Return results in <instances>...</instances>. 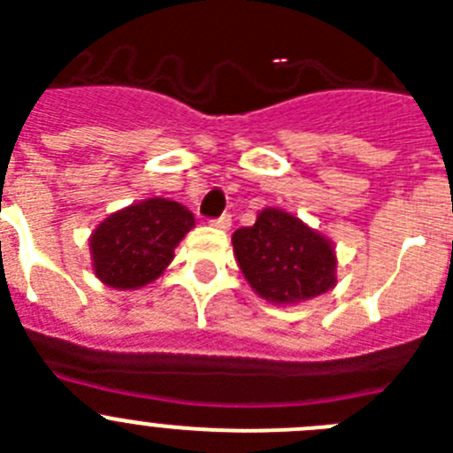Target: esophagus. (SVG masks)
<instances>
[{"mask_svg": "<svg viewBox=\"0 0 453 453\" xmlns=\"http://www.w3.org/2000/svg\"><path fill=\"white\" fill-rule=\"evenodd\" d=\"M215 226V229H222V231H229L231 229V215H222V218L213 219L211 222Z\"/></svg>", "mask_w": 453, "mask_h": 453, "instance_id": "esophagus-1", "label": "esophagus"}]
</instances>
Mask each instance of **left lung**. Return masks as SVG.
<instances>
[{"instance_id":"1","label":"left lung","mask_w":453,"mask_h":453,"mask_svg":"<svg viewBox=\"0 0 453 453\" xmlns=\"http://www.w3.org/2000/svg\"><path fill=\"white\" fill-rule=\"evenodd\" d=\"M231 242L251 290L272 306L308 302L338 283L334 242L283 208H263Z\"/></svg>"}]
</instances>
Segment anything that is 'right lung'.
<instances>
[{
    "instance_id": "1",
    "label": "right lung",
    "mask_w": 453,
    "mask_h": 453,
    "mask_svg": "<svg viewBox=\"0 0 453 453\" xmlns=\"http://www.w3.org/2000/svg\"><path fill=\"white\" fill-rule=\"evenodd\" d=\"M195 229V215L165 197L140 199L115 211L90 234L92 272L115 290H138L156 281L174 250Z\"/></svg>"
}]
</instances>
